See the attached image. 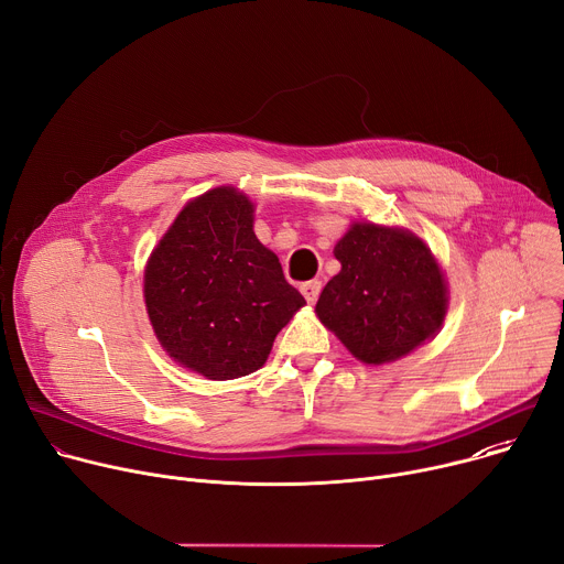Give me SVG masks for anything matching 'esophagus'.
Instances as JSON below:
<instances>
[{
	"label": "esophagus",
	"instance_id": "1",
	"mask_svg": "<svg viewBox=\"0 0 564 564\" xmlns=\"http://www.w3.org/2000/svg\"><path fill=\"white\" fill-rule=\"evenodd\" d=\"M319 292H322V281H319V279H313V281L302 283V294L306 296L308 304H315V302H317Z\"/></svg>",
	"mask_w": 564,
	"mask_h": 564
}]
</instances>
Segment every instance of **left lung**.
Listing matches in <instances>:
<instances>
[{
    "label": "left lung",
    "mask_w": 564,
    "mask_h": 564,
    "mask_svg": "<svg viewBox=\"0 0 564 564\" xmlns=\"http://www.w3.org/2000/svg\"><path fill=\"white\" fill-rule=\"evenodd\" d=\"M333 253L343 270L322 290L315 313L358 360H397L437 333L446 283L420 238L354 224Z\"/></svg>",
    "instance_id": "1"
}]
</instances>
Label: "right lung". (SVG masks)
I'll return each mask as SVG.
<instances>
[{"mask_svg": "<svg viewBox=\"0 0 564 564\" xmlns=\"http://www.w3.org/2000/svg\"><path fill=\"white\" fill-rule=\"evenodd\" d=\"M144 304L163 349L210 381L265 365L276 333L306 304L253 234L236 187L187 204L144 270Z\"/></svg>", "mask_w": 564, "mask_h": 564, "instance_id": "right-lung-1", "label": "right lung"}]
</instances>
